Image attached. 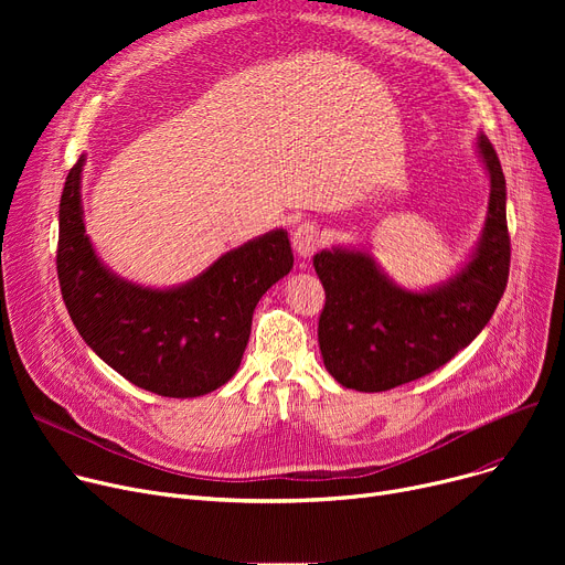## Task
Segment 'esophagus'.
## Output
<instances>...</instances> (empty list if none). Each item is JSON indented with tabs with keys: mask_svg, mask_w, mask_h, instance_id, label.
Listing matches in <instances>:
<instances>
[{
	"mask_svg": "<svg viewBox=\"0 0 565 565\" xmlns=\"http://www.w3.org/2000/svg\"><path fill=\"white\" fill-rule=\"evenodd\" d=\"M322 241L320 226L316 222H302L292 231V247L300 256H311Z\"/></svg>",
	"mask_w": 565,
	"mask_h": 565,
	"instance_id": "1",
	"label": "esophagus"
}]
</instances>
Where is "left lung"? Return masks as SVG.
Masks as SVG:
<instances>
[{"label":"left lung","mask_w":565,"mask_h":565,"mask_svg":"<svg viewBox=\"0 0 565 565\" xmlns=\"http://www.w3.org/2000/svg\"><path fill=\"white\" fill-rule=\"evenodd\" d=\"M479 151L490 171L486 233L469 265L447 286L405 292L369 254L334 249L313 256L324 288L318 343L324 369L343 387L387 392L419 380L451 362L492 318L511 267L507 178L483 135Z\"/></svg>","instance_id":"obj_1"}]
</instances>
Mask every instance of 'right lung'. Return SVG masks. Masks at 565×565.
Here are the masks:
<instances>
[{
  "mask_svg": "<svg viewBox=\"0 0 565 565\" xmlns=\"http://www.w3.org/2000/svg\"><path fill=\"white\" fill-rule=\"evenodd\" d=\"M79 158L58 203L56 275L71 320L98 358L137 387L192 398L226 384L263 292L292 267L286 231L265 233L215 260L194 281L151 290L116 279L84 235Z\"/></svg>",
  "mask_w": 565,
  "mask_h": 565,
  "instance_id": "1",
  "label": "right lung"
}]
</instances>
